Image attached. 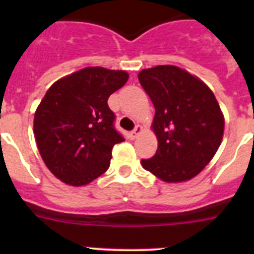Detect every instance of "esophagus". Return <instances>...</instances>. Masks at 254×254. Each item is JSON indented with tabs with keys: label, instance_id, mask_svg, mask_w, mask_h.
<instances>
[{
	"label": "esophagus",
	"instance_id": "1",
	"mask_svg": "<svg viewBox=\"0 0 254 254\" xmlns=\"http://www.w3.org/2000/svg\"><path fill=\"white\" fill-rule=\"evenodd\" d=\"M141 132H142V127H141V126H136V127H134V129L133 131H131L129 132V137L132 138V140H134V138L137 137L138 134L141 133Z\"/></svg>",
	"mask_w": 254,
	"mask_h": 254
}]
</instances>
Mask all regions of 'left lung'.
<instances>
[{
  "instance_id": "left-lung-1",
  "label": "left lung",
  "mask_w": 254,
  "mask_h": 254,
  "mask_svg": "<svg viewBox=\"0 0 254 254\" xmlns=\"http://www.w3.org/2000/svg\"><path fill=\"white\" fill-rule=\"evenodd\" d=\"M138 81L155 107L159 146L143 169L164 182L193 178L214 158L224 133V117L214 93L199 78L176 66L142 69Z\"/></svg>"
}]
</instances>
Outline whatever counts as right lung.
I'll return each instance as SVG.
<instances>
[{
    "label": "right lung",
    "instance_id": "right-lung-1",
    "mask_svg": "<svg viewBox=\"0 0 254 254\" xmlns=\"http://www.w3.org/2000/svg\"><path fill=\"white\" fill-rule=\"evenodd\" d=\"M128 80L126 71L86 67L52 85L37 108L34 134L42 159L58 179L85 186L109 168L125 141L108 98Z\"/></svg>",
    "mask_w": 254,
    "mask_h": 254
}]
</instances>
